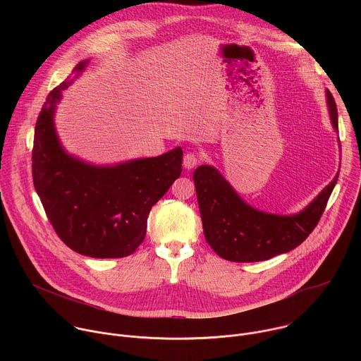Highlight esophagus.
<instances>
[{
  "label": "esophagus",
  "instance_id": "34e87169",
  "mask_svg": "<svg viewBox=\"0 0 361 361\" xmlns=\"http://www.w3.org/2000/svg\"><path fill=\"white\" fill-rule=\"evenodd\" d=\"M198 161H200V159H198L197 154L187 152L185 156H184V160H183V166H184V169L191 170V169H194L198 164Z\"/></svg>",
  "mask_w": 361,
  "mask_h": 361
}]
</instances>
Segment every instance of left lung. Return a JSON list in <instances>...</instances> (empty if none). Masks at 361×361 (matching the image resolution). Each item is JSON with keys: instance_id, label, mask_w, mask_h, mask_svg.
Returning <instances> with one entry per match:
<instances>
[{"instance_id": "1", "label": "left lung", "mask_w": 361, "mask_h": 361, "mask_svg": "<svg viewBox=\"0 0 361 361\" xmlns=\"http://www.w3.org/2000/svg\"><path fill=\"white\" fill-rule=\"evenodd\" d=\"M327 104L333 127L338 130L337 106L330 91ZM338 176L295 216H276L245 204L224 177L210 166L195 169V184L204 237L224 260L235 263L264 262L300 245L326 209Z\"/></svg>"}]
</instances>
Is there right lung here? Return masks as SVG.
Listing matches in <instances>:
<instances>
[{"label":"right lung","instance_id":"1","mask_svg":"<svg viewBox=\"0 0 361 361\" xmlns=\"http://www.w3.org/2000/svg\"><path fill=\"white\" fill-rule=\"evenodd\" d=\"M87 61L74 70L81 73ZM70 82L51 91L34 133L32 180L61 241L94 259H121L142 243L149 210L181 174L183 149L94 167L63 149L54 130L56 102Z\"/></svg>","mask_w":361,"mask_h":361}]
</instances>
